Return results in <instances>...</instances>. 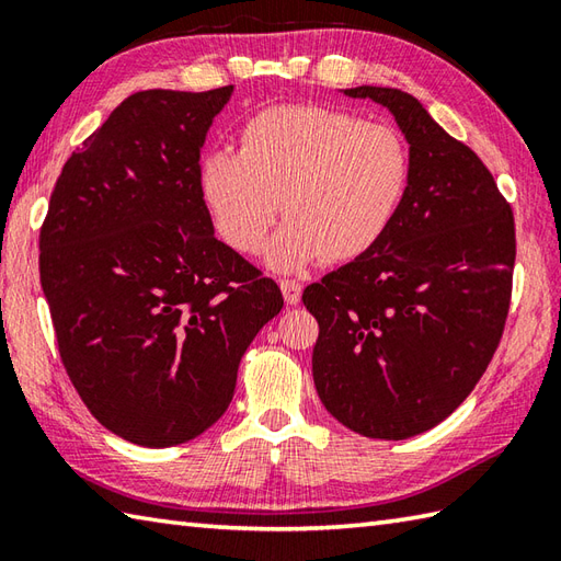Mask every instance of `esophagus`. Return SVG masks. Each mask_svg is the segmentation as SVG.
Instances as JSON below:
<instances>
[{"label": "esophagus", "instance_id": "34e87169", "mask_svg": "<svg viewBox=\"0 0 561 561\" xmlns=\"http://www.w3.org/2000/svg\"><path fill=\"white\" fill-rule=\"evenodd\" d=\"M279 289L284 294V301H287L289 306H296L301 301V284L296 279H282Z\"/></svg>", "mask_w": 561, "mask_h": 561}]
</instances>
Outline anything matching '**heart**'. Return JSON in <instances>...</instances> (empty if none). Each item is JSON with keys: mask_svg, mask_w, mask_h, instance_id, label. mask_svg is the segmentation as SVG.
<instances>
[{"mask_svg": "<svg viewBox=\"0 0 561 561\" xmlns=\"http://www.w3.org/2000/svg\"><path fill=\"white\" fill-rule=\"evenodd\" d=\"M410 178L398 129L320 105L260 111L243 127L241 151L214 149L199 161L202 197L238 253L265 243L282 199L289 221L265 253L277 272L364 255L396 219Z\"/></svg>", "mask_w": 561, "mask_h": 561, "instance_id": "b5f03b06", "label": "heart"}]
</instances>
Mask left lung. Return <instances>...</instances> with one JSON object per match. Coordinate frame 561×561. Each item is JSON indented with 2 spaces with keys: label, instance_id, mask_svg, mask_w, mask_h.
<instances>
[{
  "label": "left lung",
  "instance_id": "1",
  "mask_svg": "<svg viewBox=\"0 0 561 561\" xmlns=\"http://www.w3.org/2000/svg\"><path fill=\"white\" fill-rule=\"evenodd\" d=\"M342 93L396 117L412 178L378 243L304 289L320 325L313 380L340 424L402 440L444 422L492 362L511 304L514 211L478 153L410 93Z\"/></svg>",
  "mask_w": 561,
  "mask_h": 561
}]
</instances>
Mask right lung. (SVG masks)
Listing matches in <instances>:
<instances>
[{"instance_id":"right-lung-1","label":"right lung","mask_w":561,"mask_h":561,"mask_svg":"<svg viewBox=\"0 0 561 561\" xmlns=\"http://www.w3.org/2000/svg\"><path fill=\"white\" fill-rule=\"evenodd\" d=\"M231 93H133L67 159L41 229V284L69 380L137 446L207 432L250 342L284 306L274 279L217 241L199 190V151Z\"/></svg>"}]
</instances>
